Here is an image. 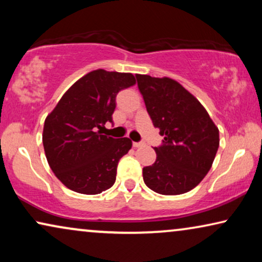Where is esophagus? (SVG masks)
Here are the masks:
<instances>
[{
  "label": "esophagus",
  "instance_id": "1",
  "mask_svg": "<svg viewBox=\"0 0 262 262\" xmlns=\"http://www.w3.org/2000/svg\"><path fill=\"white\" fill-rule=\"evenodd\" d=\"M132 145H134V148H139V146H142L143 144H142V143H137V142H134V143H132Z\"/></svg>",
  "mask_w": 262,
  "mask_h": 262
}]
</instances>
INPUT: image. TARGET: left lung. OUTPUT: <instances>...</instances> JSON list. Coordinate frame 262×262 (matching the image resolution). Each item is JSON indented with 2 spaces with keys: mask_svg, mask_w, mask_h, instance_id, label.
Here are the masks:
<instances>
[{
  "mask_svg": "<svg viewBox=\"0 0 262 262\" xmlns=\"http://www.w3.org/2000/svg\"><path fill=\"white\" fill-rule=\"evenodd\" d=\"M136 78L154 126L164 137L163 144L154 148L155 163L143 168V180L163 195L189 192L212 167L220 146L218 127L178 81L139 74Z\"/></svg>",
  "mask_w": 262,
  "mask_h": 262,
  "instance_id": "1",
  "label": "left lung"
}]
</instances>
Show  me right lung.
I'll return each mask as SVG.
<instances>
[{
  "label": "right lung",
  "mask_w": 262,
  "mask_h": 262,
  "mask_svg": "<svg viewBox=\"0 0 262 262\" xmlns=\"http://www.w3.org/2000/svg\"><path fill=\"white\" fill-rule=\"evenodd\" d=\"M136 84L130 73L93 70L77 80L46 117L42 144L49 166L62 184L82 194H98L116 181L130 138L102 135L112 123L116 96Z\"/></svg>",
  "instance_id": "right-lung-1"
}]
</instances>
